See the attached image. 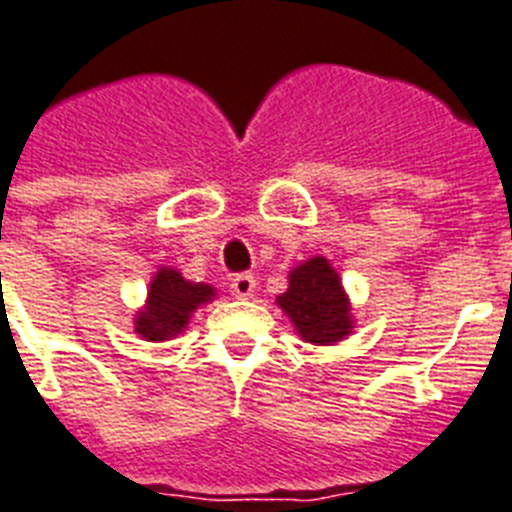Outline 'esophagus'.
Listing matches in <instances>:
<instances>
[{
	"instance_id": "1",
	"label": "esophagus",
	"mask_w": 512,
	"mask_h": 512,
	"mask_svg": "<svg viewBox=\"0 0 512 512\" xmlns=\"http://www.w3.org/2000/svg\"><path fill=\"white\" fill-rule=\"evenodd\" d=\"M255 286H257V281H255V275L252 273H239V275H234V278H231V293H234V296H237V299H250L252 293H255Z\"/></svg>"
}]
</instances>
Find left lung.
<instances>
[{"mask_svg":"<svg viewBox=\"0 0 512 512\" xmlns=\"http://www.w3.org/2000/svg\"><path fill=\"white\" fill-rule=\"evenodd\" d=\"M278 304L299 335L314 345H332L353 327L340 275L324 257H314L288 275V291L278 296Z\"/></svg>","mask_w":512,"mask_h":512,"instance_id":"left-lung-1","label":"left lung"}]
</instances>
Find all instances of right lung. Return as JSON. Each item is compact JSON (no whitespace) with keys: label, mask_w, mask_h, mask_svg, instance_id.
I'll return each instance as SVG.
<instances>
[{"label":"right lung","mask_w":512,"mask_h":512,"mask_svg":"<svg viewBox=\"0 0 512 512\" xmlns=\"http://www.w3.org/2000/svg\"><path fill=\"white\" fill-rule=\"evenodd\" d=\"M211 299V286L190 283L177 270L162 268L151 281L146 309L136 317V332L151 342L170 340L185 330L190 314Z\"/></svg>","instance_id":"1"}]
</instances>
